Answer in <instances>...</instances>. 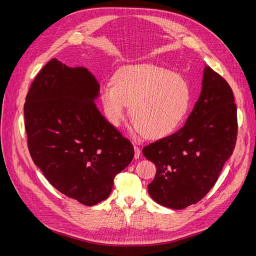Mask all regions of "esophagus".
I'll use <instances>...</instances> for the list:
<instances>
[{"label": "esophagus", "instance_id": "esophagus-1", "mask_svg": "<svg viewBox=\"0 0 256 256\" xmlns=\"http://www.w3.org/2000/svg\"><path fill=\"white\" fill-rule=\"evenodd\" d=\"M140 156H141V150H140V148H138V146H134V158L138 159Z\"/></svg>", "mask_w": 256, "mask_h": 256}]
</instances>
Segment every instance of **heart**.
Returning a JSON list of instances; mask_svg holds the SVG:
<instances>
[{"label":"heart","mask_w":256,"mask_h":256,"mask_svg":"<svg viewBox=\"0 0 256 256\" xmlns=\"http://www.w3.org/2000/svg\"><path fill=\"white\" fill-rule=\"evenodd\" d=\"M100 102L106 120L120 127L127 108L134 118L132 129L150 138H162L182 125L191 104L189 83L182 76L154 65L122 69L113 84L100 86Z\"/></svg>","instance_id":"obj_1"}]
</instances>
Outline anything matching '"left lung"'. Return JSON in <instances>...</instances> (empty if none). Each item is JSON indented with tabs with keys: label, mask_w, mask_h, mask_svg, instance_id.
I'll return each instance as SVG.
<instances>
[{
	"label": "left lung",
	"mask_w": 256,
	"mask_h": 256,
	"mask_svg": "<svg viewBox=\"0 0 256 256\" xmlns=\"http://www.w3.org/2000/svg\"><path fill=\"white\" fill-rule=\"evenodd\" d=\"M237 140V108L228 83L205 66L202 90L184 126L142 150L157 168L147 186L158 204L184 209L210 190Z\"/></svg>",
	"instance_id": "8db88e82"
}]
</instances>
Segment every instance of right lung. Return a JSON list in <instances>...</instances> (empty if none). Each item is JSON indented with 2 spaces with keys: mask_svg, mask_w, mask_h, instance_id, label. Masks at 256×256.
<instances>
[{
  "mask_svg": "<svg viewBox=\"0 0 256 256\" xmlns=\"http://www.w3.org/2000/svg\"><path fill=\"white\" fill-rule=\"evenodd\" d=\"M100 85L85 67L52 58L26 98L28 146L34 164L66 196L94 206L110 196L114 177L134 150L97 109Z\"/></svg>",
  "mask_w": 256,
  "mask_h": 256,
  "instance_id": "obj_1",
  "label": "right lung"
}]
</instances>
